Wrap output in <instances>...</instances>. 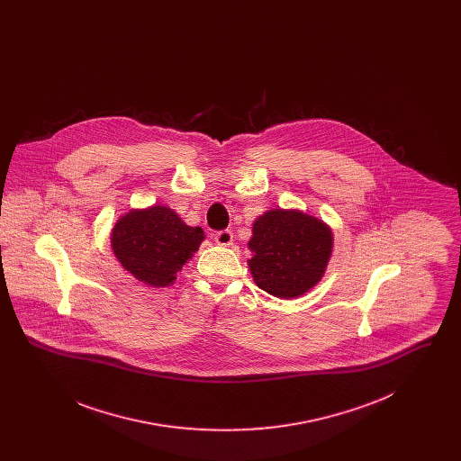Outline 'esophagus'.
<instances>
[{"mask_svg": "<svg viewBox=\"0 0 461 461\" xmlns=\"http://www.w3.org/2000/svg\"><path fill=\"white\" fill-rule=\"evenodd\" d=\"M214 241H216L218 245H222V247L231 245V241H233V233H231V230H221V231H218V233L214 235Z\"/></svg>", "mask_w": 461, "mask_h": 461, "instance_id": "1", "label": "esophagus"}]
</instances>
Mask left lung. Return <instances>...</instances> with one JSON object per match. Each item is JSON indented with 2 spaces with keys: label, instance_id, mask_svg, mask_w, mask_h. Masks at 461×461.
Wrapping results in <instances>:
<instances>
[{
  "label": "left lung",
  "instance_id": "8db88e82",
  "mask_svg": "<svg viewBox=\"0 0 461 461\" xmlns=\"http://www.w3.org/2000/svg\"><path fill=\"white\" fill-rule=\"evenodd\" d=\"M331 245L329 226L312 216L284 209L264 212L249 241L254 282L275 297H299L321 280Z\"/></svg>",
  "mask_w": 461,
  "mask_h": 461
}]
</instances>
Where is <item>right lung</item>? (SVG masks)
<instances>
[{
	"instance_id": "obj_1",
	"label": "right lung",
	"mask_w": 461,
	"mask_h": 461,
	"mask_svg": "<svg viewBox=\"0 0 461 461\" xmlns=\"http://www.w3.org/2000/svg\"><path fill=\"white\" fill-rule=\"evenodd\" d=\"M202 240V228L186 226L164 205L131 211L112 230V249L119 263L152 286L171 285Z\"/></svg>"
}]
</instances>
